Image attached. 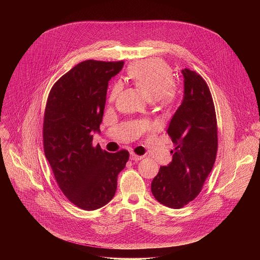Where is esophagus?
Segmentation results:
<instances>
[{"label": "esophagus", "instance_id": "1", "mask_svg": "<svg viewBox=\"0 0 260 260\" xmlns=\"http://www.w3.org/2000/svg\"><path fill=\"white\" fill-rule=\"evenodd\" d=\"M143 158V156H138V155H136L135 153H130V159L131 160H133V161H139V160H141Z\"/></svg>", "mask_w": 260, "mask_h": 260}]
</instances>
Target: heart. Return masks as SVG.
Returning a JSON list of instances; mask_svg holds the SVG:
<instances>
[{
	"label": "heart",
	"instance_id": "heart-1",
	"mask_svg": "<svg viewBox=\"0 0 260 260\" xmlns=\"http://www.w3.org/2000/svg\"><path fill=\"white\" fill-rule=\"evenodd\" d=\"M129 77L150 100L159 99L169 103L175 97L172 69L161 59H149L132 65L129 69ZM120 90L121 85L115 84L110 93L111 101L115 100Z\"/></svg>",
	"mask_w": 260,
	"mask_h": 260
}]
</instances>
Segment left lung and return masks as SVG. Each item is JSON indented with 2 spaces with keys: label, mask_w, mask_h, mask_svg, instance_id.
I'll return each instance as SVG.
<instances>
[{
  "label": "left lung",
  "mask_w": 260,
  "mask_h": 260,
  "mask_svg": "<svg viewBox=\"0 0 260 260\" xmlns=\"http://www.w3.org/2000/svg\"><path fill=\"white\" fill-rule=\"evenodd\" d=\"M181 73L183 99L167 129L175 145L172 161L160 167L151 183L155 199L173 209L199 194L213 168L218 145L215 108L206 82L189 69Z\"/></svg>",
  "instance_id": "1"
}]
</instances>
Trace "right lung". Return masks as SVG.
Returning a JSON list of instances; mask_svg holds the SVG:
<instances>
[{
  "label": "right lung",
  "mask_w": 260,
  "mask_h": 260,
  "mask_svg": "<svg viewBox=\"0 0 260 260\" xmlns=\"http://www.w3.org/2000/svg\"><path fill=\"white\" fill-rule=\"evenodd\" d=\"M124 62L84 61L63 75L48 97L43 140L47 160L60 189L76 206L96 210L115 195L118 174L129 152L109 153L92 146L100 132L108 83Z\"/></svg>",
  "instance_id": "right-lung-1"
}]
</instances>
